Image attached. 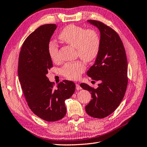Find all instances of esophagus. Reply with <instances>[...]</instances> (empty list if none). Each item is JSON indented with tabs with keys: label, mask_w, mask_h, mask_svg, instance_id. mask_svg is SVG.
I'll return each instance as SVG.
<instances>
[{
	"label": "esophagus",
	"mask_w": 147,
	"mask_h": 147,
	"mask_svg": "<svg viewBox=\"0 0 147 147\" xmlns=\"http://www.w3.org/2000/svg\"><path fill=\"white\" fill-rule=\"evenodd\" d=\"M76 89H77V90H80V89H82V87H81L80 86V85H79V84H76Z\"/></svg>",
	"instance_id": "1"
}]
</instances>
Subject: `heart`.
I'll return each instance as SVG.
<instances>
[{
	"label": "heart",
	"instance_id": "1",
	"mask_svg": "<svg viewBox=\"0 0 147 147\" xmlns=\"http://www.w3.org/2000/svg\"><path fill=\"white\" fill-rule=\"evenodd\" d=\"M58 39L76 48L77 55L86 62H91L98 56L101 45V39L99 32L94 29H86L80 26L70 24L65 26L58 34ZM48 54L53 62H57L58 46L51 41L48 45ZM86 70L83 61L78 60L65 63L61 68V73L70 80L79 79Z\"/></svg>",
	"mask_w": 147,
	"mask_h": 147
}]
</instances>
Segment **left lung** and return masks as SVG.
Listing matches in <instances>:
<instances>
[{
  "label": "left lung",
  "mask_w": 147,
  "mask_h": 147,
  "mask_svg": "<svg viewBox=\"0 0 147 147\" xmlns=\"http://www.w3.org/2000/svg\"><path fill=\"white\" fill-rule=\"evenodd\" d=\"M88 22L99 29L101 45L95 63L87 75L99 80L97 89L82 83V89L89 91L92 99L86 106L89 116L104 118L113 113L123 100L128 85V63L125 48L118 34L108 26L96 20Z\"/></svg>",
  "instance_id": "obj_1"
}]
</instances>
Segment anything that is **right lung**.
<instances>
[{"label":"right lung","instance_id":"1","mask_svg":"<svg viewBox=\"0 0 147 147\" xmlns=\"http://www.w3.org/2000/svg\"><path fill=\"white\" fill-rule=\"evenodd\" d=\"M56 24H44L29 34L22 44L19 57L18 76L29 108L47 121H56L66 115L65 100L73 95L76 85L64 80L53 88L47 77L53 67L48 45Z\"/></svg>","mask_w":147,"mask_h":147}]
</instances>
